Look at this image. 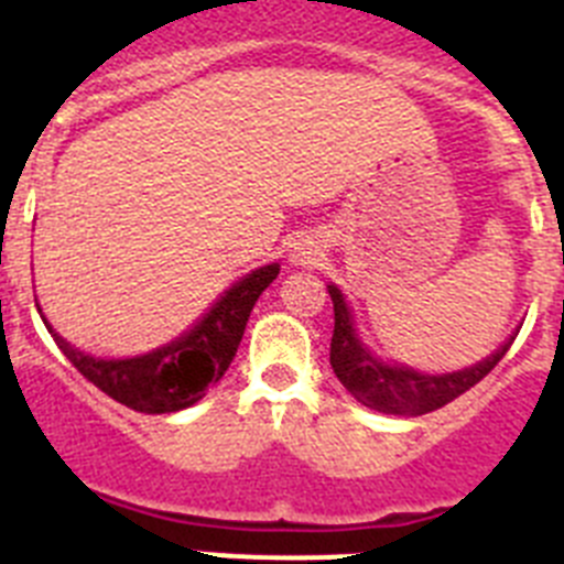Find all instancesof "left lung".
<instances>
[{
	"label": "left lung",
	"instance_id": "obj_1",
	"mask_svg": "<svg viewBox=\"0 0 564 564\" xmlns=\"http://www.w3.org/2000/svg\"><path fill=\"white\" fill-rule=\"evenodd\" d=\"M330 288L333 313H336L330 338L333 372L356 401H361L370 410L383 412V415H426V412L441 410V406L460 398L463 392L471 390L477 381H482L488 372L495 370L500 358L508 352V347H511V341H514L511 338L491 358L463 372H452V376H421L410 367H387V364L376 361L358 344L347 302L338 293V288Z\"/></svg>",
	"mask_w": 564,
	"mask_h": 564
}]
</instances>
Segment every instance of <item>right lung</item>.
Here are the masks:
<instances>
[{
  "label": "right lung",
  "instance_id": "obj_1",
  "mask_svg": "<svg viewBox=\"0 0 564 564\" xmlns=\"http://www.w3.org/2000/svg\"><path fill=\"white\" fill-rule=\"evenodd\" d=\"M276 273L279 265H265L248 273L206 313V318L192 333L141 358L104 361V358L84 356L58 333H53L47 322L44 325L69 364L87 381L96 383L98 390L134 412L163 415V412L186 410L206 395L212 383L220 381L228 364L237 356L253 302L276 279Z\"/></svg>",
  "mask_w": 564,
  "mask_h": 564
}]
</instances>
